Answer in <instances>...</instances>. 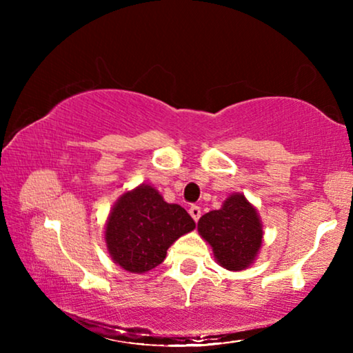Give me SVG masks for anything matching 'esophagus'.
Masks as SVG:
<instances>
[{
  "instance_id": "34e87169",
  "label": "esophagus",
  "mask_w": 353,
  "mask_h": 353,
  "mask_svg": "<svg viewBox=\"0 0 353 353\" xmlns=\"http://www.w3.org/2000/svg\"><path fill=\"white\" fill-rule=\"evenodd\" d=\"M190 215L192 216V220H194V221L199 220V216H201V207L191 205V207H190Z\"/></svg>"
}]
</instances>
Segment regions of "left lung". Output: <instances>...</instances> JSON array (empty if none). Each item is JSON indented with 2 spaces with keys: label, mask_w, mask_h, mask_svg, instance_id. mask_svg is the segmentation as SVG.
<instances>
[{
  "label": "left lung",
  "mask_w": 353,
  "mask_h": 353,
  "mask_svg": "<svg viewBox=\"0 0 353 353\" xmlns=\"http://www.w3.org/2000/svg\"><path fill=\"white\" fill-rule=\"evenodd\" d=\"M197 231L210 244L215 262L230 272L249 268L263 243L262 220L243 192H233L219 210L202 215Z\"/></svg>",
  "instance_id": "8db88e82"
}]
</instances>
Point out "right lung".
Here are the masks:
<instances>
[{
  "label": "right lung",
  "instance_id": "right-lung-1",
  "mask_svg": "<svg viewBox=\"0 0 353 353\" xmlns=\"http://www.w3.org/2000/svg\"><path fill=\"white\" fill-rule=\"evenodd\" d=\"M196 228L178 204H168L151 185L141 183L115 201L105 220V248L120 268L146 273L163 262L167 249Z\"/></svg>",
  "mask_w": 353,
  "mask_h": 353
}]
</instances>
